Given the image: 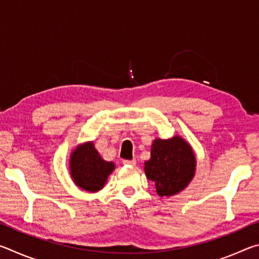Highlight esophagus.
Returning a JSON list of instances; mask_svg holds the SVG:
<instances>
[{
  "mask_svg": "<svg viewBox=\"0 0 259 259\" xmlns=\"http://www.w3.org/2000/svg\"><path fill=\"white\" fill-rule=\"evenodd\" d=\"M123 164L124 165H136V160H124Z\"/></svg>",
  "mask_w": 259,
  "mask_h": 259,
  "instance_id": "obj_1",
  "label": "esophagus"
}]
</instances>
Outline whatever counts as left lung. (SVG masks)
I'll list each match as a JSON object with an SVG mask.
<instances>
[{"label": "left lung", "mask_w": 259, "mask_h": 259, "mask_svg": "<svg viewBox=\"0 0 259 259\" xmlns=\"http://www.w3.org/2000/svg\"><path fill=\"white\" fill-rule=\"evenodd\" d=\"M147 179L155 184L160 196H174L185 190L195 176L196 157L191 144L179 135L170 139L155 138L151 157L144 163Z\"/></svg>", "instance_id": "1"}]
</instances>
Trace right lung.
Returning a JSON list of instances; mask_svg holds the SVG:
<instances>
[{"mask_svg":"<svg viewBox=\"0 0 259 259\" xmlns=\"http://www.w3.org/2000/svg\"><path fill=\"white\" fill-rule=\"evenodd\" d=\"M114 169L115 163L105 161L96 150L94 142L78 144L69 156V174L73 183L89 193L102 190Z\"/></svg>","mask_w":259,"mask_h":259,"instance_id":"add662e5","label":"right lung"}]
</instances>
